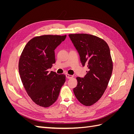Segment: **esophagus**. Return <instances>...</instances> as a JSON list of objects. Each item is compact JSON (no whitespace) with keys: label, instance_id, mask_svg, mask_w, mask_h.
Here are the masks:
<instances>
[{"label":"esophagus","instance_id":"34e87169","mask_svg":"<svg viewBox=\"0 0 134 134\" xmlns=\"http://www.w3.org/2000/svg\"><path fill=\"white\" fill-rule=\"evenodd\" d=\"M66 77L68 79H71L72 78H73V75H70V74H66Z\"/></svg>","mask_w":134,"mask_h":134}]
</instances>
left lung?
Instances as JSON below:
<instances>
[{"mask_svg":"<svg viewBox=\"0 0 134 134\" xmlns=\"http://www.w3.org/2000/svg\"><path fill=\"white\" fill-rule=\"evenodd\" d=\"M69 36L83 66L89 69L84 78L77 77L78 84L73 92L81 103L90 106L101 98L111 78L113 63L110 50L106 41L96 36L78 34Z\"/></svg>","mask_w":134,"mask_h":134,"instance_id":"1","label":"left lung"}]
</instances>
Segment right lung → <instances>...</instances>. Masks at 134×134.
I'll return each mask as SVG.
<instances>
[{
	"label": "right lung",
	"mask_w": 134,
	"mask_h": 134,
	"mask_svg": "<svg viewBox=\"0 0 134 134\" xmlns=\"http://www.w3.org/2000/svg\"><path fill=\"white\" fill-rule=\"evenodd\" d=\"M66 35L37 36L26 44L20 56L18 69L28 95L43 107H50L57 100L60 89L65 82L64 74L48 71L55 63V48Z\"/></svg>",
	"instance_id": "add662e5"
}]
</instances>
